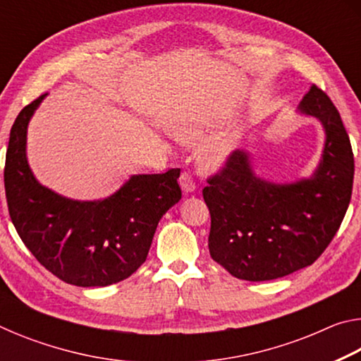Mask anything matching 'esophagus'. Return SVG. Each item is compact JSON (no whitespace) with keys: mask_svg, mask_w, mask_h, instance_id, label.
Masks as SVG:
<instances>
[{"mask_svg":"<svg viewBox=\"0 0 361 361\" xmlns=\"http://www.w3.org/2000/svg\"><path fill=\"white\" fill-rule=\"evenodd\" d=\"M180 185L185 192H192L195 189V181L192 178V175L189 172H183L180 175Z\"/></svg>","mask_w":361,"mask_h":361,"instance_id":"1","label":"esophagus"}]
</instances>
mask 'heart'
I'll return each instance as SVG.
<instances>
[{
    "mask_svg": "<svg viewBox=\"0 0 361 361\" xmlns=\"http://www.w3.org/2000/svg\"><path fill=\"white\" fill-rule=\"evenodd\" d=\"M186 138H194V133L192 132H188L186 133Z\"/></svg>",
    "mask_w": 361,
    "mask_h": 361,
    "instance_id": "obj_1",
    "label": "heart"
}]
</instances>
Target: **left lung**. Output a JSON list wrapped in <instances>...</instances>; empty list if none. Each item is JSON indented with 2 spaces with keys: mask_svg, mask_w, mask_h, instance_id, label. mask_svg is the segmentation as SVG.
<instances>
[{
  "mask_svg": "<svg viewBox=\"0 0 361 361\" xmlns=\"http://www.w3.org/2000/svg\"><path fill=\"white\" fill-rule=\"evenodd\" d=\"M299 109L326 132L320 167L310 180L272 185L256 178L248 154L232 151L202 189L210 210V256L231 276L264 282L320 258L344 219L353 186V152L341 114L315 84Z\"/></svg>",
  "mask_w": 361,
  "mask_h": 361,
  "instance_id": "left-lung-1",
  "label": "left lung"
}]
</instances>
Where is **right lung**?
I'll return each instance as SVG.
<instances>
[{
  "instance_id": "add662e5",
  "label": "right lung",
  "mask_w": 361,
  "mask_h": 361,
  "mask_svg": "<svg viewBox=\"0 0 361 361\" xmlns=\"http://www.w3.org/2000/svg\"><path fill=\"white\" fill-rule=\"evenodd\" d=\"M41 95L11 129L4 166L9 216L41 266L76 286H106L130 277L146 261L156 228L181 199L180 169L133 175L118 192L79 202L41 186L25 156L27 126Z\"/></svg>"
}]
</instances>
